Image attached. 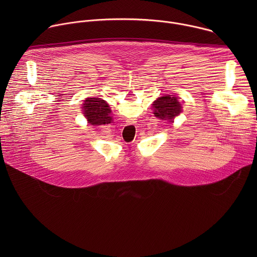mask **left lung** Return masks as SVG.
Returning <instances> with one entry per match:
<instances>
[{"instance_id":"8db88e82","label":"left lung","mask_w":257,"mask_h":257,"mask_svg":"<svg viewBox=\"0 0 257 257\" xmlns=\"http://www.w3.org/2000/svg\"><path fill=\"white\" fill-rule=\"evenodd\" d=\"M155 116L162 120H169L173 122L174 118L178 116L181 111V104L174 95H165L154 101Z\"/></svg>"}]
</instances>
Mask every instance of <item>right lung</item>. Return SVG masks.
Wrapping results in <instances>:
<instances>
[{"label": "right lung", "mask_w": 257, "mask_h": 257, "mask_svg": "<svg viewBox=\"0 0 257 257\" xmlns=\"http://www.w3.org/2000/svg\"><path fill=\"white\" fill-rule=\"evenodd\" d=\"M83 109L88 123L91 125L108 124L112 121V117H109L108 115L111 113V109L108 108V105L101 98L90 97L85 99Z\"/></svg>", "instance_id": "add662e5"}]
</instances>
